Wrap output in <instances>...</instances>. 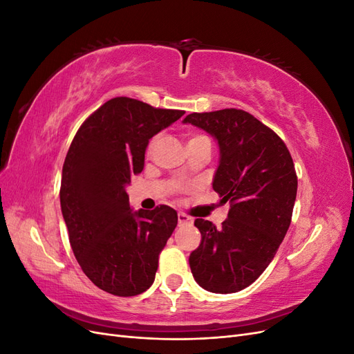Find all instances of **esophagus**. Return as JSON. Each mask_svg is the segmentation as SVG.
<instances>
[{
	"label": "esophagus",
	"instance_id": "34e87169",
	"mask_svg": "<svg viewBox=\"0 0 354 354\" xmlns=\"http://www.w3.org/2000/svg\"><path fill=\"white\" fill-rule=\"evenodd\" d=\"M177 217H178L180 226H192V224H194V218L186 216V214H183V212H178Z\"/></svg>",
	"mask_w": 354,
	"mask_h": 354
}]
</instances>
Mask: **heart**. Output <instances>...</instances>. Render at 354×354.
I'll list each match as a JSON object with an SVG mask.
<instances>
[{
    "mask_svg": "<svg viewBox=\"0 0 354 354\" xmlns=\"http://www.w3.org/2000/svg\"><path fill=\"white\" fill-rule=\"evenodd\" d=\"M202 138H207V137L202 136V134H192V136L189 137L187 145H189V143H194V142H198V140H202ZM158 142H159V138H158V137H153L152 140H151V143H149V146H147V153H149V155L153 153V151H155L156 146H158Z\"/></svg>",
    "mask_w": 354,
    "mask_h": 354,
    "instance_id": "b5f03b06",
    "label": "heart"
}]
</instances>
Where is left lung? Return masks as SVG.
<instances>
[{
    "mask_svg": "<svg viewBox=\"0 0 354 354\" xmlns=\"http://www.w3.org/2000/svg\"><path fill=\"white\" fill-rule=\"evenodd\" d=\"M185 122L218 140L212 189L220 203H230L220 229L195 220L202 241L189 257L190 270L209 292H238L259 279L291 224L298 183L294 160L272 128L242 109L194 112Z\"/></svg>",
    "mask_w": 354,
    "mask_h": 354,
    "instance_id": "8db88e82",
    "label": "left lung"
}]
</instances>
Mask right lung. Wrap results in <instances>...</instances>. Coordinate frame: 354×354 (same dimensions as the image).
<instances>
[{"mask_svg":"<svg viewBox=\"0 0 354 354\" xmlns=\"http://www.w3.org/2000/svg\"><path fill=\"white\" fill-rule=\"evenodd\" d=\"M185 111L130 97L102 104L75 134L62 171L60 205L75 259L88 279L118 297L145 292L177 226L168 205L133 212L125 186L143 171L149 140Z\"/></svg>","mask_w":354,"mask_h":354,"instance_id":"obj_1","label":"right lung"}]
</instances>
